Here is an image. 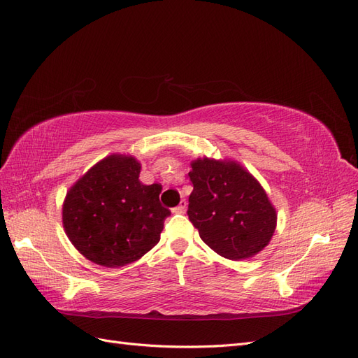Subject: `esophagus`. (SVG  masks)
I'll use <instances>...</instances> for the list:
<instances>
[{
    "label": "esophagus",
    "mask_w": 358,
    "mask_h": 358,
    "mask_svg": "<svg viewBox=\"0 0 358 358\" xmlns=\"http://www.w3.org/2000/svg\"><path fill=\"white\" fill-rule=\"evenodd\" d=\"M187 209V201L185 200H180V203L176 206V208H173L171 212L173 213H183Z\"/></svg>",
    "instance_id": "esophagus-1"
}]
</instances>
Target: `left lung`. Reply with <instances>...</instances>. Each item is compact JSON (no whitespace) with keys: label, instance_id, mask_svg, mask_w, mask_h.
Wrapping results in <instances>:
<instances>
[{"label":"left lung","instance_id":"1","mask_svg":"<svg viewBox=\"0 0 358 358\" xmlns=\"http://www.w3.org/2000/svg\"><path fill=\"white\" fill-rule=\"evenodd\" d=\"M188 176V218L201 241L229 259H245L268 245L276 210L258 180L236 161L199 158Z\"/></svg>","mask_w":358,"mask_h":358}]
</instances>
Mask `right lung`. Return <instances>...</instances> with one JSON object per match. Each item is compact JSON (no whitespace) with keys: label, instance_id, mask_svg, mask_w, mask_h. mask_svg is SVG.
Here are the masks:
<instances>
[{"label":"right lung","instance_id":"add662e5","mask_svg":"<svg viewBox=\"0 0 358 358\" xmlns=\"http://www.w3.org/2000/svg\"><path fill=\"white\" fill-rule=\"evenodd\" d=\"M134 157L110 155L67 192L62 224L70 242L92 263L122 267L158 242L170 210L159 203V183L138 180Z\"/></svg>","mask_w":358,"mask_h":358}]
</instances>
